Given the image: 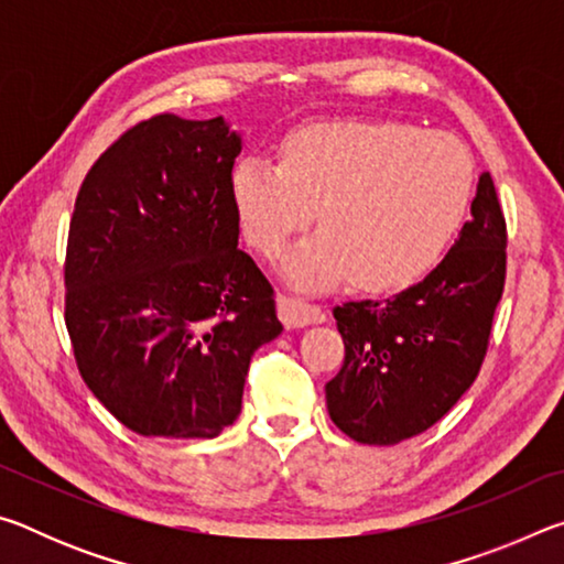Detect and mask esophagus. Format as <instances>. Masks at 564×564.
<instances>
[{
  "instance_id": "esophagus-1",
  "label": "esophagus",
  "mask_w": 564,
  "mask_h": 564,
  "mask_svg": "<svg viewBox=\"0 0 564 564\" xmlns=\"http://www.w3.org/2000/svg\"><path fill=\"white\" fill-rule=\"evenodd\" d=\"M279 318L285 323V328H301V326H308V323L326 321V313H323V308L316 303L303 301V299H299V295L281 293L279 295Z\"/></svg>"
}]
</instances>
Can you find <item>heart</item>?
<instances>
[{"label":"heart","instance_id":"heart-1","mask_svg":"<svg viewBox=\"0 0 564 564\" xmlns=\"http://www.w3.org/2000/svg\"><path fill=\"white\" fill-rule=\"evenodd\" d=\"M473 159L447 133L398 119H330L291 131L281 161H238L231 196L256 251L279 256L313 221L283 269L295 283L350 281L398 293L425 279L451 248L473 194Z\"/></svg>","mask_w":564,"mask_h":564}]
</instances>
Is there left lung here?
Here are the masks:
<instances>
[{
	"label": "left lung",
	"instance_id": "obj_1",
	"mask_svg": "<svg viewBox=\"0 0 564 564\" xmlns=\"http://www.w3.org/2000/svg\"><path fill=\"white\" fill-rule=\"evenodd\" d=\"M470 214L423 281L395 299L333 308L346 358L326 403L352 441L395 445L425 433L480 373L508 265V226L488 171Z\"/></svg>",
	"mask_w": 564,
	"mask_h": 564
}]
</instances>
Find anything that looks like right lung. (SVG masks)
<instances>
[{
	"label": "right lung",
	"instance_id": "1",
	"mask_svg": "<svg viewBox=\"0 0 564 564\" xmlns=\"http://www.w3.org/2000/svg\"><path fill=\"white\" fill-rule=\"evenodd\" d=\"M241 137L224 117L156 113L94 161L76 194L64 321L76 368L147 437H216L251 356L283 330L273 285L238 248Z\"/></svg>",
	"mask_w": 564,
	"mask_h": 564
}]
</instances>
